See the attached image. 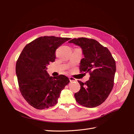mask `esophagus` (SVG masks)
Segmentation results:
<instances>
[{
  "label": "esophagus",
  "mask_w": 134,
  "mask_h": 134,
  "mask_svg": "<svg viewBox=\"0 0 134 134\" xmlns=\"http://www.w3.org/2000/svg\"><path fill=\"white\" fill-rule=\"evenodd\" d=\"M69 80H70V82H75V81H76V79L74 78H72V77H71V76H70L69 77Z\"/></svg>",
  "instance_id": "obj_1"
}]
</instances>
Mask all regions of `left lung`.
<instances>
[{
	"instance_id": "8db88e82",
	"label": "left lung",
	"mask_w": 134,
	"mask_h": 134,
	"mask_svg": "<svg viewBox=\"0 0 134 134\" xmlns=\"http://www.w3.org/2000/svg\"><path fill=\"white\" fill-rule=\"evenodd\" d=\"M82 49L84 58L80 61V72H89L90 79L81 81L80 90L74 97L79 104L93 108L104 102L110 94L114 84L116 70L115 61L110 51L93 39L73 38L69 41Z\"/></svg>"
}]
</instances>
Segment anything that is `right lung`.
<instances>
[{
	"mask_svg": "<svg viewBox=\"0 0 134 134\" xmlns=\"http://www.w3.org/2000/svg\"><path fill=\"white\" fill-rule=\"evenodd\" d=\"M70 38L40 37L27 44L16 63L15 71L23 98L38 109L54 106L61 92L70 82L67 76H50L46 71L50 62L56 58L55 51Z\"/></svg>",
	"mask_w": 134,
	"mask_h": 134,
	"instance_id": "1",
	"label": "right lung"
}]
</instances>
